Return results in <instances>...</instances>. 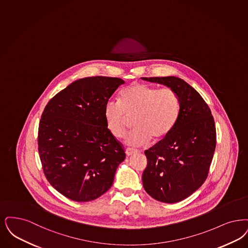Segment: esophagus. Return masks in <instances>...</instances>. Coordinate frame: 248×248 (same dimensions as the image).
Segmentation results:
<instances>
[{"label": "esophagus", "instance_id": "34e87169", "mask_svg": "<svg viewBox=\"0 0 248 248\" xmlns=\"http://www.w3.org/2000/svg\"><path fill=\"white\" fill-rule=\"evenodd\" d=\"M139 151L138 150H136V149H127L125 150V153H126V156H132V155H134V154H136V153H138Z\"/></svg>", "mask_w": 248, "mask_h": 248}]
</instances>
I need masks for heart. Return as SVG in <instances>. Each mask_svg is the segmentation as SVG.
I'll return each instance as SVG.
<instances>
[{"label": "heart", "mask_w": 248, "mask_h": 248, "mask_svg": "<svg viewBox=\"0 0 248 248\" xmlns=\"http://www.w3.org/2000/svg\"><path fill=\"white\" fill-rule=\"evenodd\" d=\"M180 114V99L170 89H159L142 83H134L123 89L119 102L108 101L104 120L109 134L115 139L124 137L129 119L135 130L125 139L131 147L147 144L151 138H166L174 127Z\"/></svg>", "instance_id": "obj_1"}]
</instances>
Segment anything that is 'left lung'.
Returning <instances> with one entry per match:
<instances>
[{
	"mask_svg": "<svg viewBox=\"0 0 248 248\" xmlns=\"http://www.w3.org/2000/svg\"><path fill=\"white\" fill-rule=\"evenodd\" d=\"M176 92L180 114L166 138L145 151L142 181L150 197L164 203L188 198L208 177L216 148V127L208 104L194 88L175 77L141 78Z\"/></svg>",
	"mask_w": 248,
	"mask_h": 248,
	"instance_id": "left-lung-1",
	"label": "left lung"
}]
</instances>
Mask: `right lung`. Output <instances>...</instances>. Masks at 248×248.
I'll list each match as a JSON object with an SVG mask.
<instances>
[{
    "label": "right lung",
    "instance_id": "1",
    "mask_svg": "<svg viewBox=\"0 0 248 248\" xmlns=\"http://www.w3.org/2000/svg\"><path fill=\"white\" fill-rule=\"evenodd\" d=\"M123 84L121 78L107 77L77 80L43 110L38 133L40 161L49 183L65 198L91 201L112 186L125 153L106 127L104 107Z\"/></svg>",
    "mask_w": 248,
    "mask_h": 248
}]
</instances>
